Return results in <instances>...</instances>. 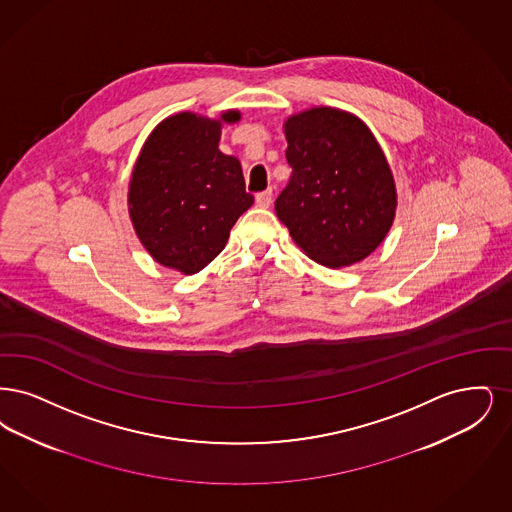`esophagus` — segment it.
<instances>
[{
    "label": "esophagus",
    "instance_id": "esophagus-1",
    "mask_svg": "<svg viewBox=\"0 0 512 512\" xmlns=\"http://www.w3.org/2000/svg\"><path fill=\"white\" fill-rule=\"evenodd\" d=\"M271 200H273L271 189H267V191H262V193L256 195V204H258L260 208H269V206H271Z\"/></svg>",
    "mask_w": 512,
    "mask_h": 512
}]
</instances>
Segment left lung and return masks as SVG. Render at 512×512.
Masks as SVG:
<instances>
[{"label":"left lung","instance_id":"8db88e82","mask_svg":"<svg viewBox=\"0 0 512 512\" xmlns=\"http://www.w3.org/2000/svg\"><path fill=\"white\" fill-rule=\"evenodd\" d=\"M287 189L277 218L302 252L321 266L365 260L386 239L398 208L390 164L367 124L352 112L313 107L283 124Z\"/></svg>","mask_w":512,"mask_h":512}]
</instances>
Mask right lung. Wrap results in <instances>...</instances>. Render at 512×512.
<instances>
[{"mask_svg":"<svg viewBox=\"0 0 512 512\" xmlns=\"http://www.w3.org/2000/svg\"><path fill=\"white\" fill-rule=\"evenodd\" d=\"M239 120L235 109L220 118L178 112L143 143L128 187V212L137 239L160 266L199 273L252 206L241 162L218 147L223 124Z\"/></svg>","mask_w":512,"mask_h":512,"instance_id":"1","label":"right lung"}]
</instances>
